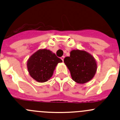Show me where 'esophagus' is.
I'll use <instances>...</instances> for the list:
<instances>
[{"instance_id":"1","label":"esophagus","mask_w":120,"mask_h":120,"mask_svg":"<svg viewBox=\"0 0 120 120\" xmlns=\"http://www.w3.org/2000/svg\"><path fill=\"white\" fill-rule=\"evenodd\" d=\"M64 57H64V56H62V57H61V60H62V61H64Z\"/></svg>"}]
</instances>
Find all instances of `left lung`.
<instances>
[{
  "instance_id": "obj_1",
  "label": "left lung",
  "mask_w": 120,
  "mask_h": 120,
  "mask_svg": "<svg viewBox=\"0 0 120 120\" xmlns=\"http://www.w3.org/2000/svg\"><path fill=\"white\" fill-rule=\"evenodd\" d=\"M64 62L70 70L73 80L78 83L88 82L96 73L97 65L95 59L84 50H72L70 56L64 58Z\"/></svg>"
}]
</instances>
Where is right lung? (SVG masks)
I'll use <instances>...</instances> for the list:
<instances>
[{
  "label": "right lung",
  "instance_id": "obj_1",
  "mask_svg": "<svg viewBox=\"0 0 120 120\" xmlns=\"http://www.w3.org/2000/svg\"><path fill=\"white\" fill-rule=\"evenodd\" d=\"M61 62L62 60L50 50L40 49L28 59L27 70L31 78L43 83L51 78L56 65Z\"/></svg>",
  "mask_w": 120,
  "mask_h": 120
}]
</instances>
